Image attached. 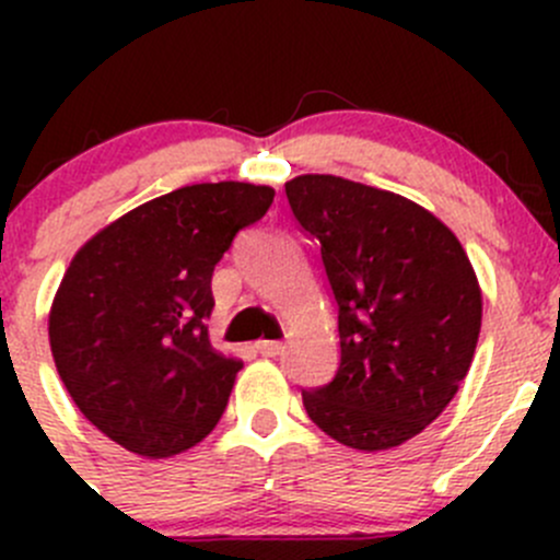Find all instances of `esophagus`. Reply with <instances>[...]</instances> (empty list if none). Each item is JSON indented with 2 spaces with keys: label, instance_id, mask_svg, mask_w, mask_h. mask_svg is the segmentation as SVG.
I'll return each mask as SVG.
<instances>
[{
  "label": "esophagus",
  "instance_id": "34e87169",
  "mask_svg": "<svg viewBox=\"0 0 560 560\" xmlns=\"http://www.w3.org/2000/svg\"><path fill=\"white\" fill-rule=\"evenodd\" d=\"M254 349H257L262 358H279V354L284 352V343L281 341H257L254 343Z\"/></svg>",
  "mask_w": 560,
  "mask_h": 560
}]
</instances>
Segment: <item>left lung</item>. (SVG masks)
Instances as JSON below:
<instances>
[{
  "label": "left lung",
  "instance_id": "obj_1",
  "mask_svg": "<svg viewBox=\"0 0 560 560\" xmlns=\"http://www.w3.org/2000/svg\"><path fill=\"white\" fill-rule=\"evenodd\" d=\"M284 189L319 244L341 338L336 376L303 389V406L347 447H398L468 374L482 325L471 262L447 224L393 191L338 175H298Z\"/></svg>",
  "mask_w": 560,
  "mask_h": 560
}]
</instances>
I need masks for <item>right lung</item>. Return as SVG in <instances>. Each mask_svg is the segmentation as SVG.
<instances>
[{"label":"right lung","instance_id":"1","mask_svg":"<svg viewBox=\"0 0 560 560\" xmlns=\"http://www.w3.org/2000/svg\"><path fill=\"white\" fill-rule=\"evenodd\" d=\"M273 195L241 180L180 186L72 257L50 306V352L83 417L129 453H184L228 409L244 363L208 341L211 276Z\"/></svg>","mask_w":560,"mask_h":560}]
</instances>
